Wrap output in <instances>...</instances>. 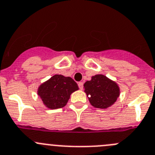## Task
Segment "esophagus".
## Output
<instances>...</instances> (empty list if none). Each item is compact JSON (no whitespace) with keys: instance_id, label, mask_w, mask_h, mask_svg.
Here are the masks:
<instances>
[{"instance_id":"1","label":"esophagus","mask_w":155,"mask_h":155,"mask_svg":"<svg viewBox=\"0 0 155 155\" xmlns=\"http://www.w3.org/2000/svg\"><path fill=\"white\" fill-rule=\"evenodd\" d=\"M78 87H79V88L81 89V90H82V89H83V87H84L83 82H79V83H78Z\"/></svg>"}]
</instances>
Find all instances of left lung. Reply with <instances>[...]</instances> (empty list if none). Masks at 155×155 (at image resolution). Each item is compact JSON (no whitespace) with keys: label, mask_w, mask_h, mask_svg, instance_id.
<instances>
[{"label":"left lung","mask_w":155,"mask_h":155,"mask_svg":"<svg viewBox=\"0 0 155 155\" xmlns=\"http://www.w3.org/2000/svg\"><path fill=\"white\" fill-rule=\"evenodd\" d=\"M84 87L91 105L97 108L110 107L120 93L117 84L102 74L92 77L91 80L85 82Z\"/></svg>","instance_id":"obj_1"}]
</instances>
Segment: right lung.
Returning <instances> with one entry per match:
<instances>
[{
    "mask_svg": "<svg viewBox=\"0 0 155 155\" xmlns=\"http://www.w3.org/2000/svg\"><path fill=\"white\" fill-rule=\"evenodd\" d=\"M78 89V86L71 78L56 74L40 86L38 95L46 107L58 109L64 107L71 93Z\"/></svg>",
    "mask_w": 155,
    "mask_h": 155,
    "instance_id": "1",
    "label": "right lung"
}]
</instances>
